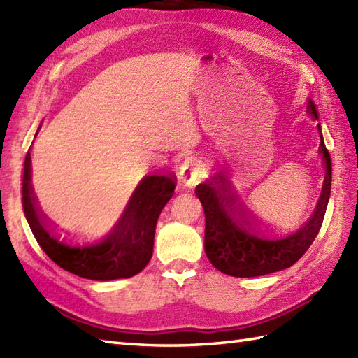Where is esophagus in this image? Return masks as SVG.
<instances>
[{
  "label": "esophagus",
  "mask_w": 358,
  "mask_h": 358,
  "mask_svg": "<svg viewBox=\"0 0 358 358\" xmlns=\"http://www.w3.org/2000/svg\"><path fill=\"white\" fill-rule=\"evenodd\" d=\"M201 159L196 157H187L183 163L180 166L178 171V183L181 186H189L192 187L199 183L201 178Z\"/></svg>",
  "instance_id": "1"
}]
</instances>
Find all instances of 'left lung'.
I'll return each mask as SVG.
<instances>
[{
	"instance_id": "obj_1",
	"label": "left lung",
	"mask_w": 358,
	"mask_h": 358,
	"mask_svg": "<svg viewBox=\"0 0 358 358\" xmlns=\"http://www.w3.org/2000/svg\"><path fill=\"white\" fill-rule=\"evenodd\" d=\"M308 113L318 120L317 106L310 98L308 100ZM317 126L320 132V152L326 175L315 210L295 232L269 235L255 227L246 210L229 192L222 175H214L206 180V183L196 186L195 194L203 204L206 217L204 252L215 269L241 278L268 275L291 268L313 245L323 223L332 183L331 157L324 146L320 123Z\"/></svg>"
}]
</instances>
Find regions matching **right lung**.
<instances>
[{
  "label": "right lung",
  "instance_id": "right-lung-1",
  "mask_svg": "<svg viewBox=\"0 0 358 358\" xmlns=\"http://www.w3.org/2000/svg\"><path fill=\"white\" fill-rule=\"evenodd\" d=\"M30 169L27 152L22 172V209L38 245L53 263L75 275L96 281L129 278L146 268L154 250L157 220L172 199L175 178L146 175L112 231L98 241L80 243L63 237L40 214L30 185Z\"/></svg>",
  "mask_w": 358,
  "mask_h": 358
}]
</instances>
